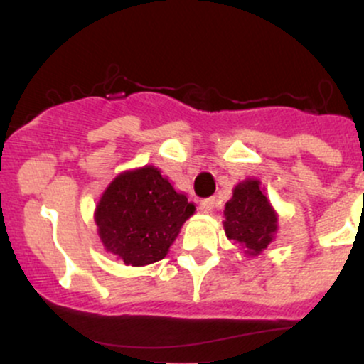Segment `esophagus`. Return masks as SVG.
I'll use <instances>...</instances> for the list:
<instances>
[{
	"mask_svg": "<svg viewBox=\"0 0 364 364\" xmlns=\"http://www.w3.org/2000/svg\"><path fill=\"white\" fill-rule=\"evenodd\" d=\"M215 205V198L214 196H210V198H203L202 202H200V208H202L203 212H210L212 208Z\"/></svg>",
	"mask_w": 364,
	"mask_h": 364,
	"instance_id": "obj_1",
	"label": "esophagus"
}]
</instances>
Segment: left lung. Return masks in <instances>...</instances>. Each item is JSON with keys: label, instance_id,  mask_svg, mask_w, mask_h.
Returning a JSON list of instances; mask_svg holds the SVG:
<instances>
[{"label": "left lung", "instance_id": "8db88e82", "mask_svg": "<svg viewBox=\"0 0 364 364\" xmlns=\"http://www.w3.org/2000/svg\"><path fill=\"white\" fill-rule=\"evenodd\" d=\"M224 214L225 235L248 253H260L272 241L277 215L262 193L257 179H248L235 188L232 198L225 203Z\"/></svg>", "mask_w": 364, "mask_h": 364}]
</instances>
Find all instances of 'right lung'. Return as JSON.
<instances>
[{"label": "right lung", "instance_id": "1", "mask_svg": "<svg viewBox=\"0 0 364 364\" xmlns=\"http://www.w3.org/2000/svg\"><path fill=\"white\" fill-rule=\"evenodd\" d=\"M195 212L185 195L152 166L119 174L95 208V223L107 252L140 267L168 255L185 220Z\"/></svg>", "mask_w": 364, "mask_h": 364}]
</instances>
